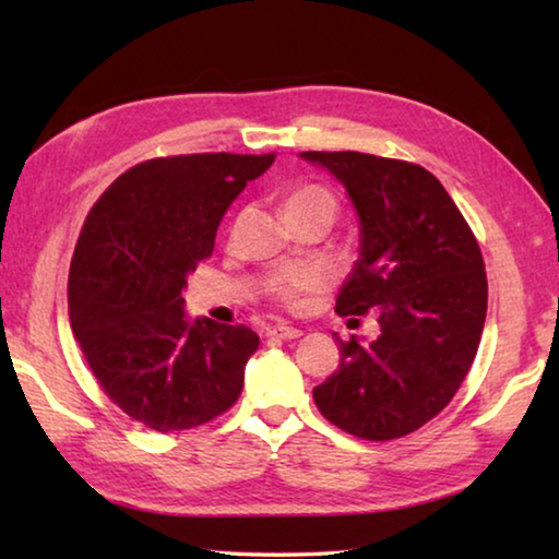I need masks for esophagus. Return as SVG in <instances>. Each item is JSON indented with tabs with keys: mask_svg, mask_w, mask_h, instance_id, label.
<instances>
[{
	"mask_svg": "<svg viewBox=\"0 0 559 559\" xmlns=\"http://www.w3.org/2000/svg\"><path fill=\"white\" fill-rule=\"evenodd\" d=\"M266 335L281 337V340H296V337H300L302 333H300L298 328H290V325H273V328H269Z\"/></svg>",
	"mask_w": 559,
	"mask_h": 559,
	"instance_id": "34e87169",
	"label": "esophagus"
}]
</instances>
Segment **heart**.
Masks as SVG:
<instances>
[{
	"instance_id": "heart-1",
	"label": "heart",
	"mask_w": 559,
	"mask_h": 559,
	"mask_svg": "<svg viewBox=\"0 0 559 559\" xmlns=\"http://www.w3.org/2000/svg\"><path fill=\"white\" fill-rule=\"evenodd\" d=\"M283 210H286L288 219H296V216L313 214V212H328L335 219L337 202H335L333 192L325 187L300 185L296 189H290V192L286 194V200H283ZM320 283H323V278H320L316 271H293V273H286V276L273 281L271 290H273V296L283 302H296L298 296L318 288Z\"/></svg>"
}]
</instances>
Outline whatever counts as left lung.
Here are the masks:
<instances>
[{
    "mask_svg": "<svg viewBox=\"0 0 559 559\" xmlns=\"http://www.w3.org/2000/svg\"><path fill=\"white\" fill-rule=\"evenodd\" d=\"M347 189L359 259L337 316L377 313L372 343H340V365L313 390L320 414L353 437L390 441L433 419L473 365L488 281L471 226L429 169L365 153H300Z\"/></svg>",
    "mask_w": 559,
    "mask_h": 559,
    "instance_id": "obj_1",
    "label": "left lung"
}]
</instances>
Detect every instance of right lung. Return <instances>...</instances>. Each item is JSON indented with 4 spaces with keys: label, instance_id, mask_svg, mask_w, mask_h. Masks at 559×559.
Masks as SVG:
<instances>
[{
    "label": "right lung",
    "instance_id": "add662e5",
    "mask_svg": "<svg viewBox=\"0 0 559 559\" xmlns=\"http://www.w3.org/2000/svg\"><path fill=\"white\" fill-rule=\"evenodd\" d=\"M273 159H147L120 175L86 216L69 271L71 330L103 392L150 429L200 427L239 400L259 335L189 320L182 290L212 257L229 204Z\"/></svg>",
    "mask_w": 559,
    "mask_h": 559
}]
</instances>
